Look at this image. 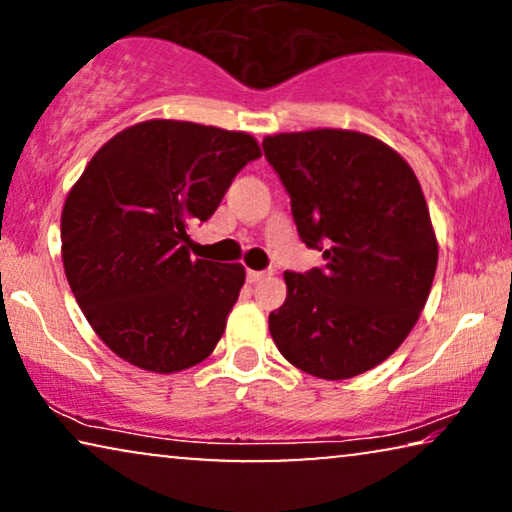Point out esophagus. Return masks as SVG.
Instances as JSON below:
<instances>
[{
	"mask_svg": "<svg viewBox=\"0 0 512 512\" xmlns=\"http://www.w3.org/2000/svg\"><path fill=\"white\" fill-rule=\"evenodd\" d=\"M272 275V270H247V279L251 284L261 282V279H268Z\"/></svg>",
	"mask_w": 512,
	"mask_h": 512,
	"instance_id": "obj_1",
	"label": "esophagus"
}]
</instances>
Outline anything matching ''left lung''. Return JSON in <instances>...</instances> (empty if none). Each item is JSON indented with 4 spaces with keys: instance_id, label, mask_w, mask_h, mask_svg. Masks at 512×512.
<instances>
[{
    "instance_id": "left-lung-1",
    "label": "left lung",
    "mask_w": 512,
    "mask_h": 512,
    "mask_svg": "<svg viewBox=\"0 0 512 512\" xmlns=\"http://www.w3.org/2000/svg\"><path fill=\"white\" fill-rule=\"evenodd\" d=\"M291 195L298 235L324 270L284 272L270 335L293 366L349 380L387 361L415 328L438 265L422 186L382 139L319 128L263 139Z\"/></svg>"
}]
</instances>
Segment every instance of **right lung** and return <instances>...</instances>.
Returning <instances> with one entry per match:
<instances>
[{
    "mask_svg": "<svg viewBox=\"0 0 512 512\" xmlns=\"http://www.w3.org/2000/svg\"><path fill=\"white\" fill-rule=\"evenodd\" d=\"M258 156L249 132L151 118L111 137L69 188L60 216L67 282L123 361L170 375L214 352L247 272L193 261L186 226L207 221Z\"/></svg>",
    "mask_w": 512,
    "mask_h": 512,
    "instance_id": "add662e5",
    "label": "right lung"
}]
</instances>
